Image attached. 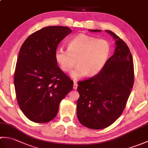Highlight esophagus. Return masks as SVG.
<instances>
[{
	"instance_id": "obj_1",
	"label": "esophagus",
	"mask_w": 148,
	"mask_h": 148,
	"mask_svg": "<svg viewBox=\"0 0 148 148\" xmlns=\"http://www.w3.org/2000/svg\"><path fill=\"white\" fill-rule=\"evenodd\" d=\"M77 84L76 83V81H74V85H73V88L74 90H76L77 89Z\"/></svg>"
}]
</instances>
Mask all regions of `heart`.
<instances>
[{
  "instance_id": "b5f03b06",
  "label": "heart",
  "mask_w": 148,
  "mask_h": 148,
  "mask_svg": "<svg viewBox=\"0 0 148 148\" xmlns=\"http://www.w3.org/2000/svg\"><path fill=\"white\" fill-rule=\"evenodd\" d=\"M109 43L104 39L79 34L68 44V50L59 49L56 52L57 60L63 71L69 72L75 65L77 67L72 72L74 79L84 76L91 77L102 70L110 55Z\"/></svg>"
}]
</instances>
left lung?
Listing matches in <instances>:
<instances>
[{"mask_svg": "<svg viewBox=\"0 0 148 148\" xmlns=\"http://www.w3.org/2000/svg\"><path fill=\"white\" fill-rule=\"evenodd\" d=\"M106 31L116 39L114 55L99 73L77 83L78 120L83 126L95 130L108 127L120 116L134 82L133 58L128 46L112 31Z\"/></svg>", "mask_w": 148, "mask_h": 148, "instance_id": "obj_1", "label": "left lung"}]
</instances>
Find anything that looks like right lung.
I'll list each match as a JSON object with an SVG mask.
<instances>
[{"instance_id": "1", "label": "right lung", "mask_w": 148, "mask_h": 148, "mask_svg": "<svg viewBox=\"0 0 148 148\" xmlns=\"http://www.w3.org/2000/svg\"><path fill=\"white\" fill-rule=\"evenodd\" d=\"M72 30L50 26L31 34L22 45L14 83L19 106L30 120L39 123L55 118L62 100L73 88V81L58 67L56 50Z\"/></svg>"}]
</instances>
